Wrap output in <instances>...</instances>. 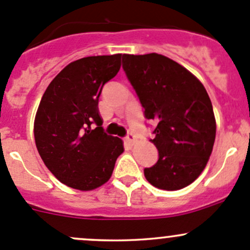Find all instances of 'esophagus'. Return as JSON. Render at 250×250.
Returning a JSON list of instances; mask_svg holds the SVG:
<instances>
[{
  "label": "esophagus",
  "mask_w": 250,
  "mask_h": 250,
  "mask_svg": "<svg viewBox=\"0 0 250 250\" xmlns=\"http://www.w3.org/2000/svg\"><path fill=\"white\" fill-rule=\"evenodd\" d=\"M125 141H127L129 145H134V144L137 143V137H135L134 134H132V133H128L127 137H125Z\"/></svg>",
  "instance_id": "34e87169"
}]
</instances>
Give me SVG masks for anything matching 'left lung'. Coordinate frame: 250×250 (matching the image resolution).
<instances>
[{"label": "left lung", "mask_w": 250, "mask_h": 250, "mask_svg": "<svg viewBox=\"0 0 250 250\" xmlns=\"http://www.w3.org/2000/svg\"><path fill=\"white\" fill-rule=\"evenodd\" d=\"M122 67L144 115L156 123L155 166L144 174L151 185L174 191L203 172L215 140L216 125L206 88L188 70L157 53L123 54Z\"/></svg>", "instance_id": "1"}]
</instances>
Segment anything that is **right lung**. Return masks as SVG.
<instances>
[{
  "label": "right lung",
  "mask_w": 250,
  "mask_h": 250,
  "mask_svg": "<svg viewBox=\"0 0 250 250\" xmlns=\"http://www.w3.org/2000/svg\"><path fill=\"white\" fill-rule=\"evenodd\" d=\"M122 54L70 62L49 83L35 117L36 147L46 167L65 185L90 191L111 178L123 152L120 138L103 129L98 103L120 71Z\"/></svg>",
  "instance_id": "add662e5"
}]
</instances>
